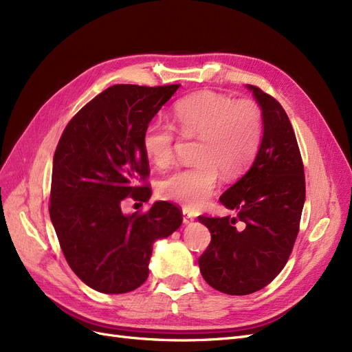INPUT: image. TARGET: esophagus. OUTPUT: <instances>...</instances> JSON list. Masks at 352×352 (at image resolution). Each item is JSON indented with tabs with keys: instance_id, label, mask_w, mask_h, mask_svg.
<instances>
[{
	"instance_id": "34e87169",
	"label": "esophagus",
	"mask_w": 352,
	"mask_h": 352,
	"mask_svg": "<svg viewBox=\"0 0 352 352\" xmlns=\"http://www.w3.org/2000/svg\"><path fill=\"white\" fill-rule=\"evenodd\" d=\"M182 219H184V223H185V225H189V223H192L194 221V216L192 214H190V212L186 210V208H184L182 210Z\"/></svg>"
}]
</instances>
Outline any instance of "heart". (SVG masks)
Listing matches in <instances>:
<instances>
[{"label": "heart", "mask_w": 352, "mask_h": 352, "mask_svg": "<svg viewBox=\"0 0 352 352\" xmlns=\"http://www.w3.org/2000/svg\"><path fill=\"white\" fill-rule=\"evenodd\" d=\"M175 123L185 138H198L197 164L180 168L158 185L162 198L185 208H201L212 195L219 173L226 179L242 175L257 154L263 138V117L251 101H233L228 95L201 91L176 102ZM175 129L153 120L142 132L146 158L163 168L172 163Z\"/></svg>", "instance_id": "obj_1"}]
</instances>
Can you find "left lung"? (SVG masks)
<instances>
[{"mask_svg":"<svg viewBox=\"0 0 352 352\" xmlns=\"http://www.w3.org/2000/svg\"><path fill=\"white\" fill-rule=\"evenodd\" d=\"M247 88L260 105L263 138L248 172L220 197L236 217H198L211 233L199 272L211 287L229 295L257 292L282 272L305 201L302 160L289 119L270 95Z\"/></svg>","mask_w":352,"mask_h":352,"instance_id":"left-lung-1","label":"left lung"}]
</instances>
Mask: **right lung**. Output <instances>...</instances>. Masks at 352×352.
<instances>
[{
	"label": "right lung",
	"instance_id": "right-lung-1",
	"mask_svg": "<svg viewBox=\"0 0 352 352\" xmlns=\"http://www.w3.org/2000/svg\"><path fill=\"white\" fill-rule=\"evenodd\" d=\"M180 85H113L73 117L52 162L50 217L74 274L102 294H124L148 278L153 245L182 225L180 210L155 201L144 214H126V197L146 202L142 150L146 123Z\"/></svg>",
	"mask_w": 352,
	"mask_h": 352
}]
</instances>
